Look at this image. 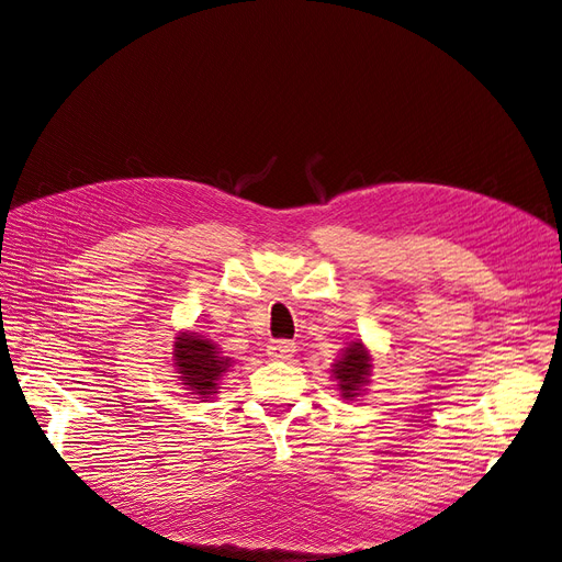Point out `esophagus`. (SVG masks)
Listing matches in <instances>:
<instances>
[{
	"instance_id": "obj_1",
	"label": "esophagus",
	"mask_w": 562,
	"mask_h": 562,
	"mask_svg": "<svg viewBox=\"0 0 562 562\" xmlns=\"http://www.w3.org/2000/svg\"><path fill=\"white\" fill-rule=\"evenodd\" d=\"M294 351H296V344L290 339H278L268 344V356L272 361H286Z\"/></svg>"
}]
</instances>
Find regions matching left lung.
<instances>
[{"label":"left lung","mask_w":562,"mask_h":562,"mask_svg":"<svg viewBox=\"0 0 562 562\" xmlns=\"http://www.w3.org/2000/svg\"><path fill=\"white\" fill-rule=\"evenodd\" d=\"M335 378L339 382V390L344 398H353L361 386L368 382L370 375V356L363 349L361 341L349 344V349L344 351L341 361L335 363Z\"/></svg>","instance_id":"left-lung-1"}]
</instances>
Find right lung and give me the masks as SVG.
I'll list each match as a JSON object with an SVG mask.
<instances>
[{"label": "right lung", "instance_id": "right-lung-1", "mask_svg": "<svg viewBox=\"0 0 562 562\" xmlns=\"http://www.w3.org/2000/svg\"><path fill=\"white\" fill-rule=\"evenodd\" d=\"M176 368L182 378V384L199 394L201 398H209L218 390V380L223 372L229 368V358H225L215 344L199 337L196 333H182L176 341Z\"/></svg>", "mask_w": 562, "mask_h": 562}]
</instances>
